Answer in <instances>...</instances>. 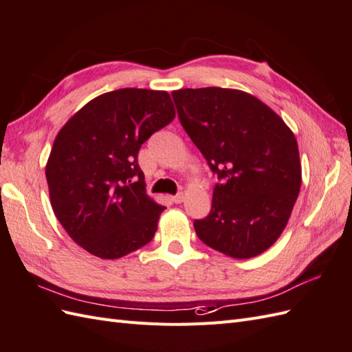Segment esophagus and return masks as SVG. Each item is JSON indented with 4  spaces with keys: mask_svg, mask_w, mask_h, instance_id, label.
<instances>
[{
    "mask_svg": "<svg viewBox=\"0 0 352 352\" xmlns=\"http://www.w3.org/2000/svg\"><path fill=\"white\" fill-rule=\"evenodd\" d=\"M184 198H185L184 192H180V194H177V195H175V197H172V201L175 202V204H180V202L184 201Z\"/></svg>",
    "mask_w": 352,
    "mask_h": 352,
    "instance_id": "obj_1",
    "label": "esophagus"
}]
</instances>
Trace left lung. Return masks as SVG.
Masks as SVG:
<instances>
[{
	"instance_id": "obj_1",
	"label": "left lung",
	"mask_w": 352,
	"mask_h": 352,
	"mask_svg": "<svg viewBox=\"0 0 352 352\" xmlns=\"http://www.w3.org/2000/svg\"><path fill=\"white\" fill-rule=\"evenodd\" d=\"M179 120L217 173L198 238L232 258H252L279 239L301 188L300 151L282 117L229 88L173 91Z\"/></svg>"
}]
</instances>
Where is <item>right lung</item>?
I'll use <instances>...</instances> for the list:
<instances>
[{"instance_id":"add662e5","label":"right lung","mask_w":352,"mask_h":352,"mask_svg":"<svg viewBox=\"0 0 352 352\" xmlns=\"http://www.w3.org/2000/svg\"><path fill=\"white\" fill-rule=\"evenodd\" d=\"M175 116L168 92L123 88L85 104L57 133L45 166L51 207L95 257L120 258L154 238L166 207L146 195L138 153Z\"/></svg>"}]
</instances>
